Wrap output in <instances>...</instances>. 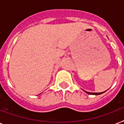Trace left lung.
Masks as SVG:
<instances>
[{
    "mask_svg": "<svg viewBox=\"0 0 124 124\" xmlns=\"http://www.w3.org/2000/svg\"><path fill=\"white\" fill-rule=\"evenodd\" d=\"M106 91H104V92H101V93H90V92H87V91H85V92L86 93H87V94H93V95H99V94H102V93H105Z\"/></svg>",
    "mask_w": 124,
    "mask_h": 124,
    "instance_id": "left-lung-1",
    "label": "left lung"
}]
</instances>
